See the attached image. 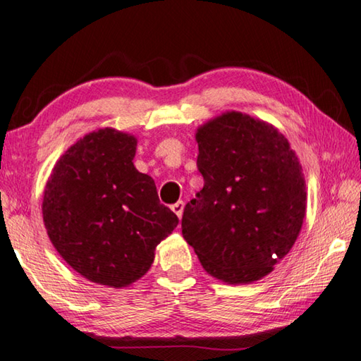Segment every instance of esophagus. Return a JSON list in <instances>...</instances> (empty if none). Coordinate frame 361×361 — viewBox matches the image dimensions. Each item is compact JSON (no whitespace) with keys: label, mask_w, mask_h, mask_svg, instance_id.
Instances as JSON below:
<instances>
[{"label":"esophagus","mask_w":361,"mask_h":361,"mask_svg":"<svg viewBox=\"0 0 361 361\" xmlns=\"http://www.w3.org/2000/svg\"><path fill=\"white\" fill-rule=\"evenodd\" d=\"M172 210L176 216H178L181 219V215H183V210H185V202L183 200H178V202L172 205Z\"/></svg>","instance_id":"obj_1"}]
</instances>
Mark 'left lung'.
<instances>
[{"mask_svg": "<svg viewBox=\"0 0 361 361\" xmlns=\"http://www.w3.org/2000/svg\"><path fill=\"white\" fill-rule=\"evenodd\" d=\"M204 188L183 212L181 232L212 277L259 280L288 255L305 216V181L276 127L228 111L195 133Z\"/></svg>", "mask_w": 361, "mask_h": 361, "instance_id": "8db88e82", "label": "left lung"}]
</instances>
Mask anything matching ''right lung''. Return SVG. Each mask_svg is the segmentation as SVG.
<instances>
[{"label": "right lung", "mask_w": 361, "mask_h": 361, "mask_svg": "<svg viewBox=\"0 0 361 361\" xmlns=\"http://www.w3.org/2000/svg\"><path fill=\"white\" fill-rule=\"evenodd\" d=\"M137 138L90 132L65 151L47 180L42 219L59 255L94 283L122 288L142 279L178 216L154 180L133 166Z\"/></svg>", "instance_id": "obj_1"}]
</instances>
